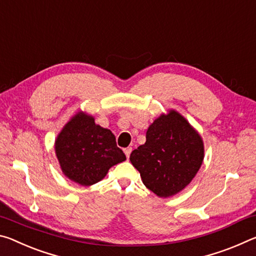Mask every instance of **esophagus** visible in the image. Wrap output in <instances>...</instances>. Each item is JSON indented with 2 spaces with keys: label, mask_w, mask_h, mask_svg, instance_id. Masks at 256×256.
I'll return each mask as SVG.
<instances>
[{
  "label": "esophagus",
  "mask_w": 256,
  "mask_h": 256,
  "mask_svg": "<svg viewBox=\"0 0 256 256\" xmlns=\"http://www.w3.org/2000/svg\"><path fill=\"white\" fill-rule=\"evenodd\" d=\"M132 150V148H124V154H126V156H127V158H128L129 156H130Z\"/></svg>",
  "instance_id": "obj_1"
}]
</instances>
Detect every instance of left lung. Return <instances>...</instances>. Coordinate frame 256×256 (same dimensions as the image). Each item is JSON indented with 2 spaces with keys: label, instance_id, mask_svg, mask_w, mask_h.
<instances>
[{
  "label": "left lung",
  "instance_id": "8db88e82",
  "mask_svg": "<svg viewBox=\"0 0 256 256\" xmlns=\"http://www.w3.org/2000/svg\"><path fill=\"white\" fill-rule=\"evenodd\" d=\"M203 158L202 137L174 110L154 120L145 144L130 154L144 185L160 198L182 192L198 174Z\"/></svg>",
  "mask_w": 256,
  "mask_h": 256
}]
</instances>
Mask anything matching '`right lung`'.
Masks as SVG:
<instances>
[{"label":"right lung","instance_id":"1","mask_svg":"<svg viewBox=\"0 0 256 256\" xmlns=\"http://www.w3.org/2000/svg\"><path fill=\"white\" fill-rule=\"evenodd\" d=\"M56 154L66 177L82 186L98 182L111 166L126 160L112 132L96 124L93 116L82 111L58 135Z\"/></svg>","mask_w":256,"mask_h":256}]
</instances>
